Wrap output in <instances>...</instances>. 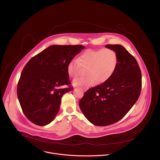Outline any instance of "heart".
<instances>
[{"label":"heart","instance_id":"obj_1","mask_svg":"<svg viewBox=\"0 0 160 160\" xmlns=\"http://www.w3.org/2000/svg\"><path fill=\"white\" fill-rule=\"evenodd\" d=\"M118 62L117 52L109 48L102 49H88L80 56L79 60H71L67 66L68 73L76 78L80 73L82 66L87 68V76L77 78L73 84L83 88L95 84L102 83L109 80L115 73Z\"/></svg>","mask_w":160,"mask_h":160}]
</instances>
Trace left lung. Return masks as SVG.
<instances>
[{
	"mask_svg": "<svg viewBox=\"0 0 160 160\" xmlns=\"http://www.w3.org/2000/svg\"><path fill=\"white\" fill-rule=\"evenodd\" d=\"M106 47L118 55L116 72L107 82L87 90L79 102L87 119L97 126L123 118L138 101L142 88L141 71L135 58L121 45Z\"/></svg>",
	"mask_w": 160,
	"mask_h": 160,
	"instance_id": "left-lung-1",
	"label": "left lung"
}]
</instances>
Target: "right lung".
I'll return each instance as SVG.
<instances>
[{"mask_svg": "<svg viewBox=\"0 0 160 160\" xmlns=\"http://www.w3.org/2000/svg\"><path fill=\"white\" fill-rule=\"evenodd\" d=\"M85 48L82 45H54L25 66L17 86L18 100L26 117L39 126L50 123L58 114L62 96L72 90L67 66ZM67 85L68 87L60 88Z\"/></svg>", "mask_w": 160, "mask_h": 160, "instance_id": "obj_1", "label": "right lung"}]
</instances>
